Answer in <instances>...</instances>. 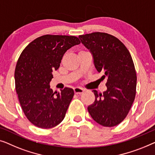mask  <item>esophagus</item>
<instances>
[{"mask_svg": "<svg viewBox=\"0 0 155 155\" xmlns=\"http://www.w3.org/2000/svg\"><path fill=\"white\" fill-rule=\"evenodd\" d=\"M74 91L75 94H81V93H84V90L81 88H74Z\"/></svg>", "mask_w": 155, "mask_h": 155, "instance_id": "1", "label": "esophagus"}]
</instances>
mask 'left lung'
I'll list each match as a JSON object with an SVG mask.
<instances>
[{"label": "left lung", "instance_id": "8db88e82", "mask_svg": "<svg viewBox=\"0 0 155 155\" xmlns=\"http://www.w3.org/2000/svg\"><path fill=\"white\" fill-rule=\"evenodd\" d=\"M81 41L93 57L94 65L106 79L107 91L93 90L95 101L88 107L97 124L106 127L117 126L126 118L136 93L137 77L131 55L121 41L102 32L81 35Z\"/></svg>", "mask_w": 155, "mask_h": 155}]
</instances>
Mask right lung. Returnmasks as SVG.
Returning a JSON list of instances; mask_svg holds the SVG:
<instances>
[{
    "label": "right lung",
    "instance_id": "1",
    "mask_svg": "<svg viewBox=\"0 0 155 155\" xmlns=\"http://www.w3.org/2000/svg\"><path fill=\"white\" fill-rule=\"evenodd\" d=\"M81 43L77 37L44 35L24 49L15 71V89L25 116L41 128L55 127L64 119L74 92L50 88L53 70L60 67L67 50Z\"/></svg>",
    "mask_w": 155,
    "mask_h": 155
}]
</instances>
